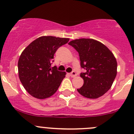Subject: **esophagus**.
I'll return each mask as SVG.
<instances>
[{
	"label": "esophagus",
	"mask_w": 134,
	"mask_h": 134,
	"mask_svg": "<svg viewBox=\"0 0 134 134\" xmlns=\"http://www.w3.org/2000/svg\"><path fill=\"white\" fill-rule=\"evenodd\" d=\"M69 75H70V77H74L75 76H76V72L75 71H72V72L70 73Z\"/></svg>",
	"instance_id": "34e87169"
}]
</instances>
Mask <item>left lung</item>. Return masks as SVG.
Masks as SVG:
<instances>
[{
    "mask_svg": "<svg viewBox=\"0 0 134 134\" xmlns=\"http://www.w3.org/2000/svg\"><path fill=\"white\" fill-rule=\"evenodd\" d=\"M78 52L80 76L84 80L77 92L83 97L97 98L111 88L117 74V62L113 53L100 42L92 39H79L69 42Z\"/></svg>",
    "mask_w": 134,
    "mask_h": 134,
    "instance_id": "8db88e82",
    "label": "left lung"
}]
</instances>
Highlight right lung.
Returning <instances> with one entry per match:
<instances>
[{"label":"right lung","mask_w":134,"mask_h":134,"mask_svg":"<svg viewBox=\"0 0 134 134\" xmlns=\"http://www.w3.org/2000/svg\"><path fill=\"white\" fill-rule=\"evenodd\" d=\"M69 41L68 38L42 36L23 50L18 63L23 87L34 97L44 99L53 95L65 77V72L51 67L55 52Z\"/></svg>","instance_id":"1"}]
</instances>
